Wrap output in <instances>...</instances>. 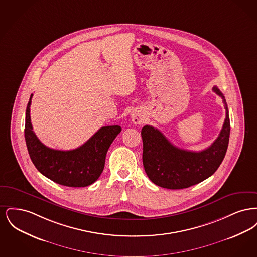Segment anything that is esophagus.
Here are the masks:
<instances>
[{
	"mask_svg": "<svg viewBox=\"0 0 257 257\" xmlns=\"http://www.w3.org/2000/svg\"><path fill=\"white\" fill-rule=\"evenodd\" d=\"M131 118L135 124H142L145 121V115L141 111H133L131 114Z\"/></svg>",
	"mask_w": 257,
	"mask_h": 257,
	"instance_id": "obj_1",
	"label": "esophagus"
}]
</instances>
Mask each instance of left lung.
<instances>
[{"mask_svg": "<svg viewBox=\"0 0 257 257\" xmlns=\"http://www.w3.org/2000/svg\"><path fill=\"white\" fill-rule=\"evenodd\" d=\"M213 90L222 99L225 119L219 137L206 149L184 150L173 146L158 129L150 125L143 127V163L153 183L171 190L185 189L207 179L220 167L228 147L230 121L223 94L217 86Z\"/></svg>", "mask_w": 257, "mask_h": 257, "instance_id": "left-lung-1", "label": "left lung"}]
</instances>
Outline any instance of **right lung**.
Returning <instances> with one entry per match:
<instances>
[{
    "instance_id": "add662e5",
    "label": "right lung",
    "mask_w": 257,
    "mask_h": 257,
    "mask_svg": "<svg viewBox=\"0 0 257 257\" xmlns=\"http://www.w3.org/2000/svg\"><path fill=\"white\" fill-rule=\"evenodd\" d=\"M26 110L25 140L30 157L37 171L56 183L67 187H86L94 183L104 170L106 154L121 132L118 125L100 128L86 143L73 150H56L44 146L33 131L30 107Z\"/></svg>"
}]
</instances>
